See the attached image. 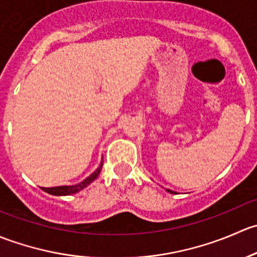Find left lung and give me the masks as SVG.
Returning a JSON list of instances; mask_svg holds the SVG:
<instances>
[{"mask_svg": "<svg viewBox=\"0 0 257 257\" xmlns=\"http://www.w3.org/2000/svg\"><path fill=\"white\" fill-rule=\"evenodd\" d=\"M167 191H168V193H172V194H175V193H174V191H172V190H169V189H167Z\"/></svg>", "mask_w": 257, "mask_h": 257, "instance_id": "8db88e82", "label": "left lung"}]
</instances>
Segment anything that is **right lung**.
Masks as SVG:
<instances>
[{"label": "right lung", "mask_w": 257, "mask_h": 257, "mask_svg": "<svg viewBox=\"0 0 257 257\" xmlns=\"http://www.w3.org/2000/svg\"><path fill=\"white\" fill-rule=\"evenodd\" d=\"M102 167H103V160L100 162L99 168H98L94 173H92V174H90L87 179H84L83 181H80L79 184H76V185H63V186H54V188H42V190H45L46 193H48V194H52V195H58V196L76 194V193H78V191L82 190V189H84L87 185H89L92 181H94L95 179L98 178L100 170H102Z\"/></svg>", "instance_id": "obj_1"}]
</instances>
